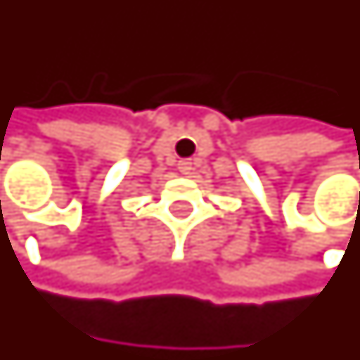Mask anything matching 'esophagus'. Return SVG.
<instances>
[{
  "instance_id": "obj_1",
  "label": "esophagus",
  "mask_w": 360,
  "mask_h": 360,
  "mask_svg": "<svg viewBox=\"0 0 360 360\" xmlns=\"http://www.w3.org/2000/svg\"><path fill=\"white\" fill-rule=\"evenodd\" d=\"M178 170H180L182 174H190V172H191V161L184 159V161L178 162Z\"/></svg>"
}]
</instances>
